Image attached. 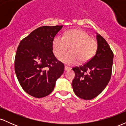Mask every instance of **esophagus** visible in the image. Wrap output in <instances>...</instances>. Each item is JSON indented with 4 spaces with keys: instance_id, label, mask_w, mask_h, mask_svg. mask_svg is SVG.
Segmentation results:
<instances>
[{
    "instance_id": "esophagus-1",
    "label": "esophagus",
    "mask_w": 126,
    "mask_h": 126,
    "mask_svg": "<svg viewBox=\"0 0 126 126\" xmlns=\"http://www.w3.org/2000/svg\"><path fill=\"white\" fill-rule=\"evenodd\" d=\"M70 69H70V68L69 67H67V66H64V70H65V71H69V70H70Z\"/></svg>"
}]
</instances>
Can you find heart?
Wrapping results in <instances>:
<instances>
[{"mask_svg":"<svg viewBox=\"0 0 126 126\" xmlns=\"http://www.w3.org/2000/svg\"><path fill=\"white\" fill-rule=\"evenodd\" d=\"M69 52L61 59L64 64L71 66L89 61L94 56L98 48L95 39L81 30H70L64 35H57L53 41V53L57 59L62 57L67 51Z\"/></svg>","mask_w":126,"mask_h":126,"instance_id":"heart-1","label":"heart"}]
</instances>
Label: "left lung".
<instances>
[{"label":"left lung","mask_w":126,"mask_h":126,"mask_svg":"<svg viewBox=\"0 0 126 126\" xmlns=\"http://www.w3.org/2000/svg\"><path fill=\"white\" fill-rule=\"evenodd\" d=\"M96 54L83 66L73 67L75 77L72 88L78 97L89 100L103 91L111 79L114 54L109 45L96 33Z\"/></svg>","instance_id":"1"}]
</instances>
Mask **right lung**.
Returning <instances> with one entry per match:
<instances>
[{
    "label": "right lung",
    "instance_id": "1",
    "mask_svg": "<svg viewBox=\"0 0 126 126\" xmlns=\"http://www.w3.org/2000/svg\"><path fill=\"white\" fill-rule=\"evenodd\" d=\"M63 25L43 26L20 42L15 59V71L22 89L35 98L45 97L54 89L64 72L63 63L53 52V41Z\"/></svg>",
    "mask_w": 126,
    "mask_h": 126
}]
</instances>
